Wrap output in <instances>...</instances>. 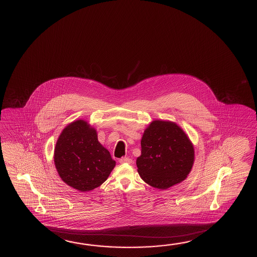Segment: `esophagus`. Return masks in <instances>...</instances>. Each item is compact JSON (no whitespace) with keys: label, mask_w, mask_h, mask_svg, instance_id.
I'll list each match as a JSON object with an SVG mask.
<instances>
[{"label":"esophagus","mask_w":257,"mask_h":257,"mask_svg":"<svg viewBox=\"0 0 257 257\" xmlns=\"http://www.w3.org/2000/svg\"><path fill=\"white\" fill-rule=\"evenodd\" d=\"M119 162L120 164H131L132 159L129 158V157H121L120 160H119Z\"/></svg>","instance_id":"34e87169"}]
</instances>
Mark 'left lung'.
I'll return each instance as SVG.
<instances>
[{
  "mask_svg": "<svg viewBox=\"0 0 257 257\" xmlns=\"http://www.w3.org/2000/svg\"><path fill=\"white\" fill-rule=\"evenodd\" d=\"M138 173L154 188L167 189L182 182L194 163V147L188 136L170 120H153L141 140Z\"/></svg>",
  "mask_w": 257,
  "mask_h": 257,
  "instance_id": "left-lung-1",
  "label": "left lung"
}]
</instances>
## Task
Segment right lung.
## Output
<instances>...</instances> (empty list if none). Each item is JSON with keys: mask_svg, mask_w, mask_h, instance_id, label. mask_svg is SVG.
<instances>
[{"mask_svg": "<svg viewBox=\"0 0 257 257\" xmlns=\"http://www.w3.org/2000/svg\"><path fill=\"white\" fill-rule=\"evenodd\" d=\"M54 162L64 182L81 192L100 187L115 167L110 152L98 141L96 130L84 120L64 128L56 144Z\"/></svg>", "mask_w": 257, "mask_h": 257, "instance_id": "obj_1", "label": "right lung"}]
</instances>
